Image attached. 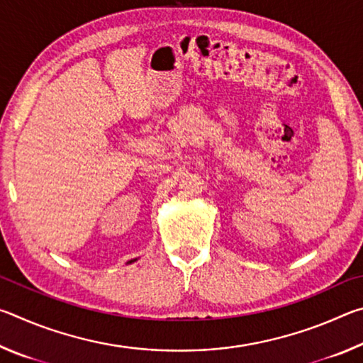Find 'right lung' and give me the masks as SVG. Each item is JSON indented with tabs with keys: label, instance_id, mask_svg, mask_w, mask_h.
<instances>
[{
	"label": "right lung",
	"instance_id": "1",
	"mask_svg": "<svg viewBox=\"0 0 363 363\" xmlns=\"http://www.w3.org/2000/svg\"><path fill=\"white\" fill-rule=\"evenodd\" d=\"M134 261H138V259H131V261H128L126 264H131V262H134Z\"/></svg>",
	"mask_w": 363,
	"mask_h": 363
}]
</instances>
